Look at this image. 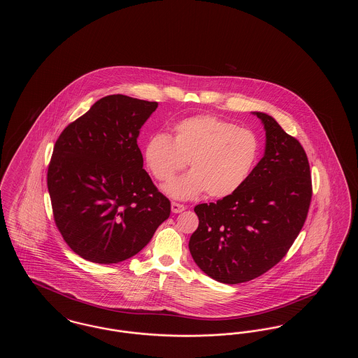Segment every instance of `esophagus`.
Instances as JSON below:
<instances>
[{
    "label": "esophagus",
    "mask_w": 358,
    "mask_h": 358,
    "mask_svg": "<svg viewBox=\"0 0 358 358\" xmlns=\"http://www.w3.org/2000/svg\"><path fill=\"white\" fill-rule=\"evenodd\" d=\"M185 210V205L178 204V203H171V212L173 213H181Z\"/></svg>",
    "instance_id": "esophagus-1"
}]
</instances>
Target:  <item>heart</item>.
<instances>
[{
    "label": "heart",
    "instance_id": "obj_1",
    "mask_svg": "<svg viewBox=\"0 0 358 358\" xmlns=\"http://www.w3.org/2000/svg\"><path fill=\"white\" fill-rule=\"evenodd\" d=\"M259 142L244 127L210 114L178 120L171 136L154 134L143 146V162L154 178L166 182L185 165L184 173L165 187L176 200H187L206 190L213 199L235 193L255 165Z\"/></svg>",
    "mask_w": 358,
    "mask_h": 358
}]
</instances>
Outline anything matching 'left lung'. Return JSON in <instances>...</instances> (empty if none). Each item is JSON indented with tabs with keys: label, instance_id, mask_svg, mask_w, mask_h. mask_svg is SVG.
I'll list each match as a JSON object with an SVG mask.
<instances>
[{
	"label": "left lung",
	"instance_id": "8db88e82",
	"mask_svg": "<svg viewBox=\"0 0 358 358\" xmlns=\"http://www.w3.org/2000/svg\"><path fill=\"white\" fill-rule=\"evenodd\" d=\"M266 130L263 158L235 193L199 204L189 240L196 264L225 285L252 280L273 268L299 235L311 201L306 153L271 115L252 113Z\"/></svg>",
	"mask_w": 358,
	"mask_h": 358
}]
</instances>
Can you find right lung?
<instances>
[{"instance_id": "obj_1", "label": "right lung", "mask_w": 358, "mask_h": 358, "mask_svg": "<svg viewBox=\"0 0 358 358\" xmlns=\"http://www.w3.org/2000/svg\"><path fill=\"white\" fill-rule=\"evenodd\" d=\"M157 102L108 95L57 138L48 168L56 227L85 260L136 255L171 215V201L143 169L136 139Z\"/></svg>"}]
</instances>
